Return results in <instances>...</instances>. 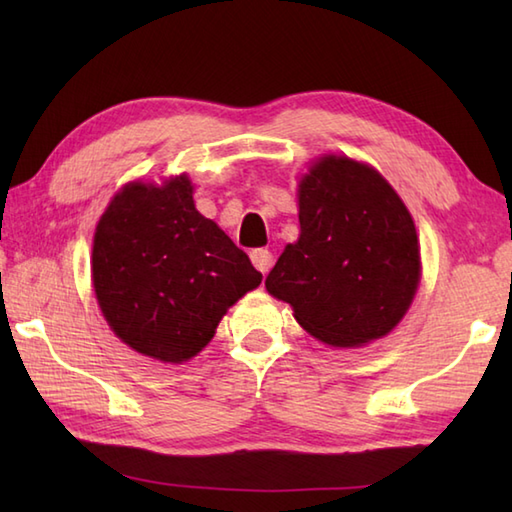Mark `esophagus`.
<instances>
[{"label": "esophagus", "mask_w": 512, "mask_h": 512, "mask_svg": "<svg viewBox=\"0 0 512 512\" xmlns=\"http://www.w3.org/2000/svg\"><path fill=\"white\" fill-rule=\"evenodd\" d=\"M250 262L259 270V273L266 275L270 268H273V253H270L268 248H255L253 253H250Z\"/></svg>", "instance_id": "1"}]
</instances>
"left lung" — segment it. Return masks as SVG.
<instances>
[{"label":"left lung","instance_id":"1","mask_svg":"<svg viewBox=\"0 0 512 512\" xmlns=\"http://www.w3.org/2000/svg\"><path fill=\"white\" fill-rule=\"evenodd\" d=\"M301 235L266 277L270 295L319 341L352 347L405 317L420 281L407 206L372 167L325 156L299 184Z\"/></svg>","mask_w":512,"mask_h":512}]
</instances>
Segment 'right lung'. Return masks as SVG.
I'll list each match as a JSON object with an SVG mask.
<instances>
[{"label": "right lung", "instance_id": "add662e5", "mask_svg": "<svg viewBox=\"0 0 512 512\" xmlns=\"http://www.w3.org/2000/svg\"><path fill=\"white\" fill-rule=\"evenodd\" d=\"M94 292L114 334L132 350L182 363L262 273L193 204L187 176L127 184L96 226Z\"/></svg>", "mask_w": 512, "mask_h": 512}]
</instances>
